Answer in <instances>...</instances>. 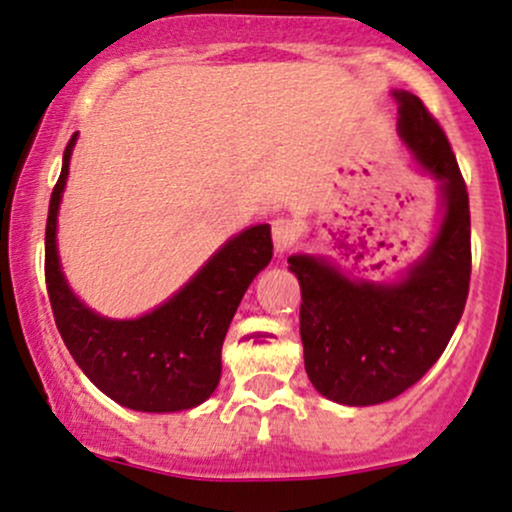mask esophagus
I'll return each mask as SVG.
<instances>
[{
	"label": "esophagus",
	"instance_id": "1",
	"mask_svg": "<svg viewBox=\"0 0 512 512\" xmlns=\"http://www.w3.org/2000/svg\"><path fill=\"white\" fill-rule=\"evenodd\" d=\"M271 232H273V241H275V249L278 251H287L292 244H295L297 237H300V229H297L295 222L290 217H275L271 222Z\"/></svg>",
	"mask_w": 512,
	"mask_h": 512
}]
</instances>
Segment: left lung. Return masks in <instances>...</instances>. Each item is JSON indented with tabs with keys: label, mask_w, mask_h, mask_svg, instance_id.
Here are the masks:
<instances>
[{
	"label": "left lung",
	"mask_w": 512,
	"mask_h": 512,
	"mask_svg": "<svg viewBox=\"0 0 512 512\" xmlns=\"http://www.w3.org/2000/svg\"><path fill=\"white\" fill-rule=\"evenodd\" d=\"M399 101V135L440 181L445 217L426 256L392 285L346 278L314 256H290L302 290L304 370L314 389L346 406H372L413 387L450 343L472 278L469 193L440 123L409 91Z\"/></svg>",
	"instance_id": "obj_1"
}]
</instances>
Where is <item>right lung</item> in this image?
Returning <instances> with one entry per match:
<instances>
[{"mask_svg":"<svg viewBox=\"0 0 512 512\" xmlns=\"http://www.w3.org/2000/svg\"><path fill=\"white\" fill-rule=\"evenodd\" d=\"M77 135L67 142L45 225V285L62 341L103 394L132 411L203 404L222 375V343L246 287L271 263V227L229 239L169 302L140 319H106L72 295L60 271L55 229Z\"/></svg>","mask_w":512,"mask_h":512,"instance_id":"1","label":"right lung"}]
</instances>
